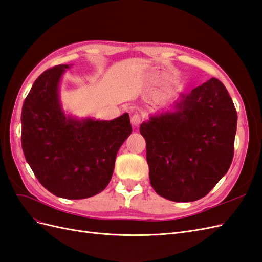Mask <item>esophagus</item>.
I'll list each match as a JSON object with an SVG mask.
<instances>
[{
  "label": "esophagus",
  "instance_id": "esophagus-1",
  "mask_svg": "<svg viewBox=\"0 0 262 262\" xmlns=\"http://www.w3.org/2000/svg\"><path fill=\"white\" fill-rule=\"evenodd\" d=\"M142 121V117L139 115V114H134L132 117H131V123L132 125L134 126H138Z\"/></svg>",
  "mask_w": 262,
  "mask_h": 262
}]
</instances>
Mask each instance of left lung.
Listing matches in <instances>:
<instances>
[{
	"instance_id": "8db88e82",
	"label": "left lung",
	"mask_w": 262,
	"mask_h": 262,
	"mask_svg": "<svg viewBox=\"0 0 262 262\" xmlns=\"http://www.w3.org/2000/svg\"><path fill=\"white\" fill-rule=\"evenodd\" d=\"M173 109L150 116L140 132L155 192L170 201L191 202L207 195L231 166L237 113L215 77L181 94Z\"/></svg>"
}]
</instances>
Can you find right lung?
<instances>
[{
    "mask_svg": "<svg viewBox=\"0 0 262 262\" xmlns=\"http://www.w3.org/2000/svg\"><path fill=\"white\" fill-rule=\"evenodd\" d=\"M71 66L45 71L21 109V147L39 182L64 199L101 192L112 179L119 148L132 132L130 117L77 119L62 109L59 85Z\"/></svg>",
    "mask_w": 262,
    "mask_h": 262,
    "instance_id": "add662e5",
    "label": "right lung"
}]
</instances>
